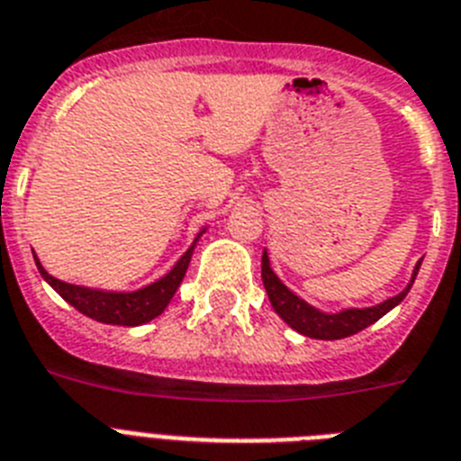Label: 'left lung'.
<instances>
[{"label":"left lung","mask_w":461,"mask_h":461,"mask_svg":"<svg viewBox=\"0 0 461 461\" xmlns=\"http://www.w3.org/2000/svg\"><path fill=\"white\" fill-rule=\"evenodd\" d=\"M421 260L417 262L415 269H412V278L410 284L405 285L398 295L389 297L384 303L375 304V307H363V309H342V312H321V309L312 307L309 303H304L303 297L295 295L288 285L281 281V278L274 274L272 265H269V255L267 249L262 250V284H265L267 295H269V303H272L274 312H276L281 319L288 323L293 330H297L304 338L314 339H342L361 332L363 328L373 326L375 321H380L386 312H392L396 304L403 303V297L408 295L412 284H415V276L420 272Z\"/></svg>","instance_id":"8db88e82"}]
</instances>
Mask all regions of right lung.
<instances>
[{"label":"right lung","mask_w":461,"mask_h":461,"mask_svg":"<svg viewBox=\"0 0 461 461\" xmlns=\"http://www.w3.org/2000/svg\"><path fill=\"white\" fill-rule=\"evenodd\" d=\"M206 231V227L196 234V239L192 241L185 255L173 265V269L168 274H164L161 278H157L154 284L145 285V288L131 290V293H117V290H100V288H86V285H75L65 284L60 278L51 276L41 267L40 258L34 255V262H37V269L44 276V281L56 290L58 295L63 297L65 303H69L77 312H81L84 316L93 321H100V323H110V326H142L147 321L157 319L168 303L176 295V290L183 284L185 274H187L189 260H192V253L196 249V241L201 239V234Z\"/></svg>","instance_id":"add662e5"}]
</instances>
